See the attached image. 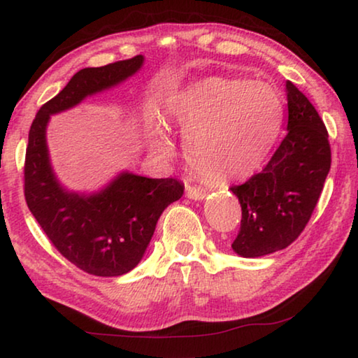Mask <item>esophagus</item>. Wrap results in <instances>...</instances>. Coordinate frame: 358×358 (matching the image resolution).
Wrapping results in <instances>:
<instances>
[{
  "mask_svg": "<svg viewBox=\"0 0 358 358\" xmlns=\"http://www.w3.org/2000/svg\"><path fill=\"white\" fill-rule=\"evenodd\" d=\"M208 194V189L203 188V186H186V196L189 197L192 201H202L206 199Z\"/></svg>",
  "mask_w": 358,
  "mask_h": 358,
  "instance_id": "1",
  "label": "esophagus"
}]
</instances>
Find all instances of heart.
Instances as JSON below:
<instances>
[{
    "instance_id": "obj_1",
    "label": "heart",
    "mask_w": 358,
    "mask_h": 358,
    "mask_svg": "<svg viewBox=\"0 0 358 358\" xmlns=\"http://www.w3.org/2000/svg\"><path fill=\"white\" fill-rule=\"evenodd\" d=\"M283 115L275 87L248 79H207L170 101V116L186 135L188 162L213 181L257 172L274 150ZM156 148L162 155L172 151L162 132L156 135Z\"/></svg>"
}]
</instances>
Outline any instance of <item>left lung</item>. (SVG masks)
Returning a JSON list of instances; mask_svg holds the SVG:
<instances>
[{
	"instance_id": "8db88e82",
	"label": "left lung",
	"mask_w": 358,
	"mask_h": 358,
	"mask_svg": "<svg viewBox=\"0 0 358 358\" xmlns=\"http://www.w3.org/2000/svg\"><path fill=\"white\" fill-rule=\"evenodd\" d=\"M287 135L259 173L232 186L242 207L232 250L259 258L287 248L310 220L331 166L328 132L319 113L287 81Z\"/></svg>"
}]
</instances>
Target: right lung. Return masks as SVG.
I'll return each mask as SVG.
<instances>
[{
	"instance_id": "obj_1",
	"label": "right lung",
	"mask_w": 358,
	"mask_h": 358,
	"mask_svg": "<svg viewBox=\"0 0 358 358\" xmlns=\"http://www.w3.org/2000/svg\"><path fill=\"white\" fill-rule=\"evenodd\" d=\"M143 55L99 68H83L44 103L28 134L25 201L49 241L84 272L100 277L127 274L140 263L156 223L170 203L183 196L175 178H146L122 172L92 194L68 191L50 166L46 129L57 115L101 90L117 86L137 73Z\"/></svg>"
}]
</instances>
